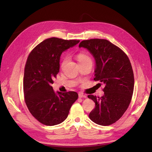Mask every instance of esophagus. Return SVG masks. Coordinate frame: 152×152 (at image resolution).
<instances>
[{"label":"esophagus","mask_w":152,"mask_h":152,"mask_svg":"<svg viewBox=\"0 0 152 152\" xmlns=\"http://www.w3.org/2000/svg\"><path fill=\"white\" fill-rule=\"evenodd\" d=\"M79 98H86V96L83 95V94H79Z\"/></svg>","instance_id":"obj_1"}]
</instances>
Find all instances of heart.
<instances>
[{"label": "heart", "instance_id": "1", "mask_svg": "<svg viewBox=\"0 0 152 152\" xmlns=\"http://www.w3.org/2000/svg\"><path fill=\"white\" fill-rule=\"evenodd\" d=\"M77 59L78 62L79 63V64L83 63H85L87 61H92L91 59L90 58V57L88 56V55H87L86 54L82 53H80L77 55ZM67 61H68L67 57H65L63 59V60L61 63V68L65 66Z\"/></svg>", "mask_w": 152, "mask_h": 152}]
</instances>
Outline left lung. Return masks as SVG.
<instances>
[{
	"label": "left lung",
	"instance_id": "1",
	"mask_svg": "<svg viewBox=\"0 0 152 152\" xmlns=\"http://www.w3.org/2000/svg\"><path fill=\"white\" fill-rule=\"evenodd\" d=\"M79 47L87 49L93 55L96 63L94 80L104 85L101 98L87 96L96 104L89 118L101 126L111 125L121 118L132 99L134 79L129 59L121 48L106 39L82 40Z\"/></svg>",
	"mask_w": 152,
	"mask_h": 152
}]
</instances>
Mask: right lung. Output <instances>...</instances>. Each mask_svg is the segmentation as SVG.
Masks as SVG:
<instances>
[{
  "label": "right lung",
  "instance_id": "1",
  "mask_svg": "<svg viewBox=\"0 0 152 152\" xmlns=\"http://www.w3.org/2000/svg\"><path fill=\"white\" fill-rule=\"evenodd\" d=\"M80 42L52 37L33 49L25 64L23 77L25 102L35 119L45 126H54L67 118L78 98L74 91L54 93L51 85L59 72L61 53Z\"/></svg>",
  "mask_w": 152,
  "mask_h": 152
}]
</instances>
